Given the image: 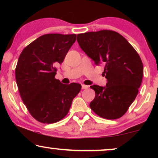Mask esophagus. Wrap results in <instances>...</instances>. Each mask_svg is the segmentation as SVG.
Returning a JSON list of instances; mask_svg holds the SVG:
<instances>
[{
    "instance_id": "1",
    "label": "esophagus",
    "mask_w": 158,
    "mask_h": 158,
    "mask_svg": "<svg viewBox=\"0 0 158 158\" xmlns=\"http://www.w3.org/2000/svg\"><path fill=\"white\" fill-rule=\"evenodd\" d=\"M88 88V85H82V89H87Z\"/></svg>"
}]
</instances>
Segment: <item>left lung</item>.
Returning a JSON list of instances; mask_svg holds the SVG:
<instances>
[{
	"label": "left lung",
	"mask_w": 158,
	"mask_h": 158,
	"mask_svg": "<svg viewBox=\"0 0 158 158\" xmlns=\"http://www.w3.org/2000/svg\"><path fill=\"white\" fill-rule=\"evenodd\" d=\"M77 41L95 64L104 65L103 75L107 79L105 87L90 86L96 93L90 109L107 119L122 117L142 83L143 64L139 55L124 36L111 30L79 34Z\"/></svg>",
	"instance_id": "obj_1"
}]
</instances>
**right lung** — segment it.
<instances>
[{"label":"right lung","instance_id":"add662e5","mask_svg":"<svg viewBox=\"0 0 158 158\" xmlns=\"http://www.w3.org/2000/svg\"><path fill=\"white\" fill-rule=\"evenodd\" d=\"M76 40V34H44L25 47L15 70L23 102L38 122L52 124L68 114L81 85L62 84L55 78L56 64H61Z\"/></svg>","mask_w":158,"mask_h":158}]
</instances>
